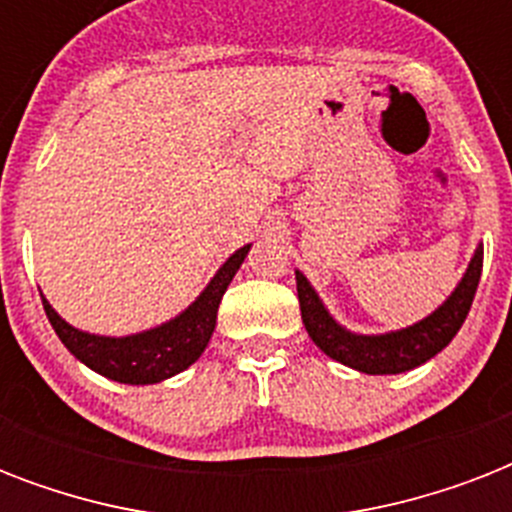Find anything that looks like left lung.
Segmentation results:
<instances>
[{
  "label": "left lung",
  "instance_id": "1",
  "mask_svg": "<svg viewBox=\"0 0 512 512\" xmlns=\"http://www.w3.org/2000/svg\"><path fill=\"white\" fill-rule=\"evenodd\" d=\"M481 268H484V247L476 249L468 271L441 308H436L430 316H425L412 327L385 332V335H356V332L340 327L329 316V311L316 295V289L311 287V281L305 279L300 271H295L303 324L311 340L329 358H335L350 369H358L364 374L409 372L414 366L425 364L436 353H441L460 332V327L468 319L473 297H476Z\"/></svg>",
  "mask_w": 512,
  "mask_h": 512
}]
</instances>
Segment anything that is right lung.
Masks as SVG:
<instances>
[{
    "label": "right lung",
    "mask_w": 512,
    "mask_h": 512,
    "mask_svg": "<svg viewBox=\"0 0 512 512\" xmlns=\"http://www.w3.org/2000/svg\"><path fill=\"white\" fill-rule=\"evenodd\" d=\"M249 247L252 244L236 249L225 260L223 268L212 276L207 289L180 316L162 327L138 332V335L100 337L82 332L60 319L55 308L42 297L44 313H47L60 342L84 366H90L92 372L103 374L114 382H124V385H154V382H162L188 369L204 353L209 337L215 332L220 300L244 263Z\"/></svg>",
    "instance_id": "1"
}]
</instances>
